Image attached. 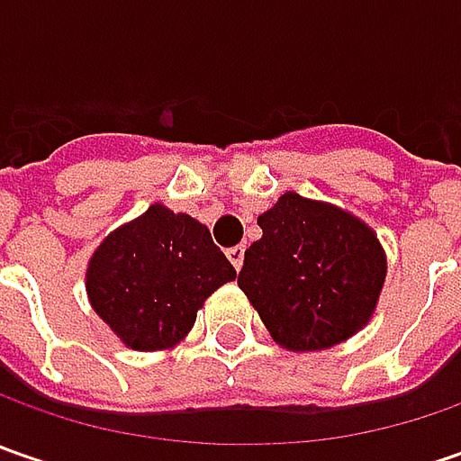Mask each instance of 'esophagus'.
Returning a JSON list of instances; mask_svg holds the SVG:
<instances>
[{
    "instance_id": "1",
    "label": "esophagus",
    "mask_w": 461,
    "mask_h": 461,
    "mask_svg": "<svg viewBox=\"0 0 461 461\" xmlns=\"http://www.w3.org/2000/svg\"><path fill=\"white\" fill-rule=\"evenodd\" d=\"M243 254H246V246L239 243V246H233V249H228V258H230V264L240 269L243 267Z\"/></svg>"
}]
</instances>
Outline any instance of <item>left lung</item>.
I'll return each instance as SVG.
<instances>
[{
  "label": "left lung",
  "mask_w": 461,
  "mask_h": 461,
  "mask_svg": "<svg viewBox=\"0 0 461 461\" xmlns=\"http://www.w3.org/2000/svg\"><path fill=\"white\" fill-rule=\"evenodd\" d=\"M258 228L239 287L275 341L290 351L328 348L369 321L387 261L362 221L287 192L258 215Z\"/></svg>",
  "instance_id": "1"
}]
</instances>
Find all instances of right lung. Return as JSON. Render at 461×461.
Instances as JSON below:
<instances>
[{"label":"right lung","instance_id":"right-lung-1","mask_svg":"<svg viewBox=\"0 0 461 461\" xmlns=\"http://www.w3.org/2000/svg\"><path fill=\"white\" fill-rule=\"evenodd\" d=\"M230 279L236 269L203 222L151 204L102 240L86 293L122 344L153 351L185 339L204 300Z\"/></svg>","mask_w":461,"mask_h":461}]
</instances>
